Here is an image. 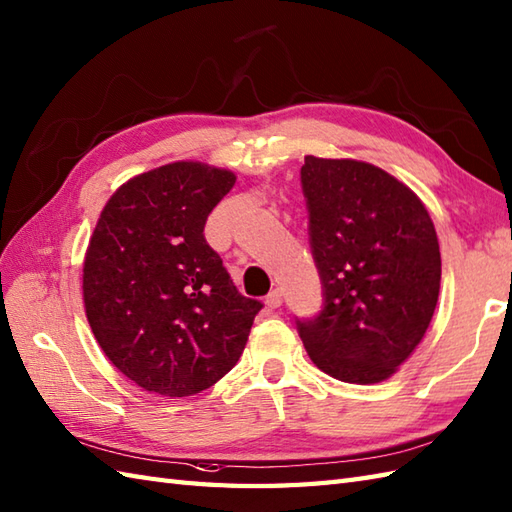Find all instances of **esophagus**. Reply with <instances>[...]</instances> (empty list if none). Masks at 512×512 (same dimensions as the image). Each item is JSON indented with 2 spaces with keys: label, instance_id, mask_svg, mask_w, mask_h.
<instances>
[{
  "label": "esophagus",
  "instance_id": "34e87169",
  "mask_svg": "<svg viewBox=\"0 0 512 512\" xmlns=\"http://www.w3.org/2000/svg\"><path fill=\"white\" fill-rule=\"evenodd\" d=\"M281 303H283L281 290H272V292L266 296V305L270 307V310H277V307H281Z\"/></svg>",
  "mask_w": 512,
  "mask_h": 512
}]
</instances>
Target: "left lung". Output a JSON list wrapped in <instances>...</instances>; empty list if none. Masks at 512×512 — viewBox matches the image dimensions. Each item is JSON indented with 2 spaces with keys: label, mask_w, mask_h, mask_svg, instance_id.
Wrapping results in <instances>:
<instances>
[{
  "label": "left lung",
  "mask_w": 512,
  "mask_h": 512,
  "mask_svg": "<svg viewBox=\"0 0 512 512\" xmlns=\"http://www.w3.org/2000/svg\"><path fill=\"white\" fill-rule=\"evenodd\" d=\"M325 307L299 320L320 371L347 384L392 377L423 340L441 290V251L421 198L373 163L320 159L301 168Z\"/></svg>",
  "instance_id": "left-lung-1"
}]
</instances>
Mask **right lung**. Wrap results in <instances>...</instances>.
Wrapping results in <instances>:
<instances>
[{
  "instance_id": "right-lung-1",
  "label": "right lung",
  "mask_w": 512,
  "mask_h": 512,
  "mask_svg": "<svg viewBox=\"0 0 512 512\" xmlns=\"http://www.w3.org/2000/svg\"><path fill=\"white\" fill-rule=\"evenodd\" d=\"M235 174L174 161L106 202L82 264L95 340L117 371L163 397L211 388L240 360L261 303L237 292L207 244L211 209Z\"/></svg>"
}]
</instances>
